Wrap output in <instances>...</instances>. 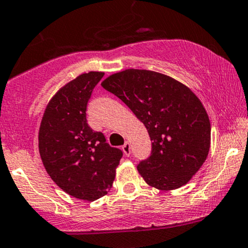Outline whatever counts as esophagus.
Returning <instances> with one entry per match:
<instances>
[{"label":"esophagus","instance_id":"34e87169","mask_svg":"<svg viewBox=\"0 0 248 248\" xmlns=\"http://www.w3.org/2000/svg\"><path fill=\"white\" fill-rule=\"evenodd\" d=\"M122 150H124V155H126V156L130 155V144H129V142H127V141L124 142V144L122 146Z\"/></svg>","mask_w":248,"mask_h":248}]
</instances>
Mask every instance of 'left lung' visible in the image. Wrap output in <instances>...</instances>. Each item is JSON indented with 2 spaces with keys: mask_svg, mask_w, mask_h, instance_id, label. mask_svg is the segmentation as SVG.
Segmentation results:
<instances>
[{
  "mask_svg": "<svg viewBox=\"0 0 248 248\" xmlns=\"http://www.w3.org/2000/svg\"><path fill=\"white\" fill-rule=\"evenodd\" d=\"M144 124L152 154L138 166L147 184L175 190L191 179L205 162L211 141L209 116L195 93L171 77L129 69L101 82Z\"/></svg>",
  "mask_w": 248,
  "mask_h": 248,
  "instance_id": "obj_1",
  "label": "left lung"
}]
</instances>
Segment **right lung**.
<instances>
[{
	"label": "right lung",
	"instance_id": "1",
	"mask_svg": "<svg viewBox=\"0 0 248 248\" xmlns=\"http://www.w3.org/2000/svg\"><path fill=\"white\" fill-rule=\"evenodd\" d=\"M104 72H88L53 95L38 133V147L52 181L72 197L96 201L108 192L122 152L87 124V104Z\"/></svg>",
	"mask_w": 248,
	"mask_h": 248
}]
</instances>
